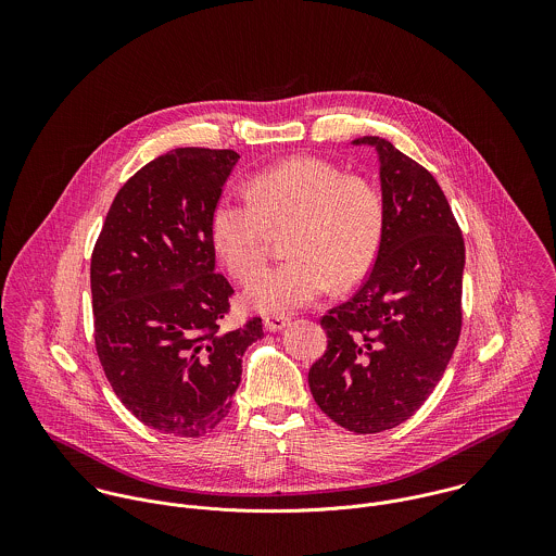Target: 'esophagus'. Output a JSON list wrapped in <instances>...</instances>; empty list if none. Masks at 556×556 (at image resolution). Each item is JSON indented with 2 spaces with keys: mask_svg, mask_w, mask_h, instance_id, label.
<instances>
[{
  "mask_svg": "<svg viewBox=\"0 0 556 556\" xmlns=\"http://www.w3.org/2000/svg\"><path fill=\"white\" fill-rule=\"evenodd\" d=\"M263 325H265L267 331H280V329H285V327L289 325V317H285V315H271V317L263 318Z\"/></svg>",
  "mask_w": 556,
  "mask_h": 556,
  "instance_id": "esophagus-1",
  "label": "esophagus"
}]
</instances>
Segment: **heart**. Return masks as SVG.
<instances>
[{
    "instance_id": "1",
    "label": "heart",
    "mask_w": 556,
    "mask_h": 556,
    "mask_svg": "<svg viewBox=\"0 0 556 556\" xmlns=\"http://www.w3.org/2000/svg\"><path fill=\"white\" fill-rule=\"evenodd\" d=\"M250 194L225 192L210 218L218 258L238 280L267 256L274 231H289L291 258L261 269L243 302L261 313L313 304L331 285L359 282L377 261L386 233V203L375 184L344 175L336 164L298 156L250 179Z\"/></svg>"
}]
</instances>
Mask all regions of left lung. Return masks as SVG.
Segmentation results:
<instances>
[{"label": "left lung", "mask_w": 556, "mask_h": 556, "mask_svg": "<svg viewBox=\"0 0 556 556\" xmlns=\"http://www.w3.org/2000/svg\"><path fill=\"white\" fill-rule=\"evenodd\" d=\"M383 243L364 287L320 318L327 351L308 386L338 426L375 434L406 421L432 394L463 325L465 239L437 179L381 137Z\"/></svg>", "instance_id": "8db88e82"}]
</instances>
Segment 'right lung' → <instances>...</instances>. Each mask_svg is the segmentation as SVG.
Here are the masks:
<instances>
[{
	"mask_svg": "<svg viewBox=\"0 0 556 556\" xmlns=\"http://www.w3.org/2000/svg\"><path fill=\"white\" fill-rule=\"evenodd\" d=\"M238 152L179 148L115 194L91 254L96 351L146 426L203 437L227 415L261 318L227 329L233 287L216 274L210 218Z\"/></svg>",
	"mask_w": 556,
	"mask_h": 556,
	"instance_id": "1",
	"label": "right lung"
}]
</instances>
